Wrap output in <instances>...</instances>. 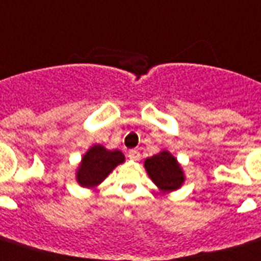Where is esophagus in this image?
Here are the masks:
<instances>
[{"instance_id": "esophagus-1", "label": "esophagus", "mask_w": 261, "mask_h": 261, "mask_svg": "<svg viewBox=\"0 0 261 261\" xmlns=\"http://www.w3.org/2000/svg\"><path fill=\"white\" fill-rule=\"evenodd\" d=\"M128 159H130V160H133V162H138L139 159H141V154H139L138 150L133 149V150H130V152H128Z\"/></svg>"}]
</instances>
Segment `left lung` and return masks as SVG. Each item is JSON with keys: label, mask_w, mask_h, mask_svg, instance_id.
<instances>
[{"label": "left lung", "mask_w": 261, "mask_h": 261, "mask_svg": "<svg viewBox=\"0 0 261 261\" xmlns=\"http://www.w3.org/2000/svg\"><path fill=\"white\" fill-rule=\"evenodd\" d=\"M149 178L162 193H171L180 189L185 182V172L178 160L168 150H162L148 157L144 163Z\"/></svg>", "instance_id": "8db88e82"}]
</instances>
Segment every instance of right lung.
<instances>
[{"instance_id":"right-lung-1","label":"right lung","mask_w":261,"mask_h":261,"mask_svg":"<svg viewBox=\"0 0 261 261\" xmlns=\"http://www.w3.org/2000/svg\"><path fill=\"white\" fill-rule=\"evenodd\" d=\"M124 162L120 150H108L102 145H93L83 154L76 171L77 184L82 188H97L119 164Z\"/></svg>"}]
</instances>
